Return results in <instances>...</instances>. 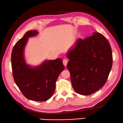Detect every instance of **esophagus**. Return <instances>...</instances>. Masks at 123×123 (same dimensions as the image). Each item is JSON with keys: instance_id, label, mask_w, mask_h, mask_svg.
<instances>
[{"instance_id": "34e87169", "label": "esophagus", "mask_w": 123, "mask_h": 123, "mask_svg": "<svg viewBox=\"0 0 123 123\" xmlns=\"http://www.w3.org/2000/svg\"><path fill=\"white\" fill-rule=\"evenodd\" d=\"M63 63L64 65L65 66H66V65H67L68 63V59H63Z\"/></svg>"}]
</instances>
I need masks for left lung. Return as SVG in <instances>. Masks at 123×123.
Returning a JSON list of instances; mask_svg holds the SVG:
<instances>
[{"mask_svg": "<svg viewBox=\"0 0 123 123\" xmlns=\"http://www.w3.org/2000/svg\"><path fill=\"white\" fill-rule=\"evenodd\" d=\"M67 57L72 85L77 93L90 95L106 83L113 58L110 45L103 34L94 32L84 39H78Z\"/></svg>", "mask_w": 123, "mask_h": 123, "instance_id": "1", "label": "left lung"}]
</instances>
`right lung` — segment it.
<instances>
[{
    "instance_id": "1",
    "label": "right lung",
    "mask_w": 123,
    "mask_h": 123,
    "mask_svg": "<svg viewBox=\"0 0 123 123\" xmlns=\"http://www.w3.org/2000/svg\"><path fill=\"white\" fill-rule=\"evenodd\" d=\"M37 31H29L16 43L11 54L13 77L23 95L30 100L44 102L50 98L55 89V82L64 69L60 58L45 60L35 67L26 63L24 49L28 38L36 36Z\"/></svg>"
}]
</instances>
